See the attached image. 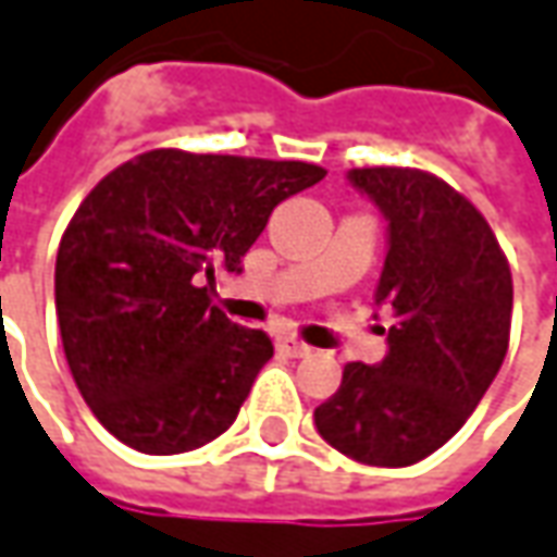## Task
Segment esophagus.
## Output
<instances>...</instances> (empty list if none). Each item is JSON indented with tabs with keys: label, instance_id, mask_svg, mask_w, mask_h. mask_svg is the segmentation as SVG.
<instances>
[{
	"label": "esophagus",
	"instance_id": "obj_1",
	"mask_svg": "<svg viewBox=\"0 0 557 557\" xmlns=\"http://www.w3.org/2000/svg\"><path fill=\"white\" fill-rule=\"evenodd\" d=\"M275 346H278V352H285V356L290 358H306L309 352H312V346H309V343L290 337V334H282V337L275 339Z\"/></svg>",
	"mask_w": 557,
	"mask_h": 557
}]
</instances>
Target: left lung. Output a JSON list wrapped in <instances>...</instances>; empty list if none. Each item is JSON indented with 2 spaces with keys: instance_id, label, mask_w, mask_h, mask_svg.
Wrapping results in <instances>:
<instances>
[{
  "instance_id": "obj_1",
  "label": "left lung",
  "mask_w": 557,
  "mask_h": 557,
  "mask_svg": "<svg viewBox=\"0 0 557 557\" xmlns=\"http://www.w3.org/2000/svg\"><path fill=\"white\" fill-rule=\"evenodd\" d=\"M349 183L383 211L389 251L376 304L389 306V352L349 361L315 429L368 466H410L454 438L509 349L512 272L472 201L420 168H352Z\"/></svg>"
}]
</instances>
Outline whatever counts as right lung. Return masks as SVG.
Returning <instances> with one entry per match:
<instances>
[{"instance_id": "right-lung-1", "label": "right lung", "mask_w": 557, "mask_h": 557, "mask_svg": "<svg viewBox=\"0 0 557 557\" xmlns=\"http://www.w3.org/2000/svg\"><path fill=\"white\" fill-rule=\"evenodd\" d=\"M324 174L149 149L85 196L58 248L54 304L66 364L110 435L168 457L233 426L272 339L211 306L214 267L238 270L272 208Z\"/></svg>"}]
</instances>
